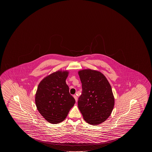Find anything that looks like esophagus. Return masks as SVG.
<instances>
[{"label": "esophagus", "instance_id": "esophagus-1", "mask_svg": "<svg viewBox=\"0 0 152 152\" xmlns=\"http://www.w3.org/2000/svg\"><path fill=\"white\" fill-rule=\"evenodd\" d=\"M74 96V99H75V101H76V102H77V99H78V98H77V96H76V95H74V96Z\"/></svg>", "mask_w": 152, "mask_h": 152}]
</instances>
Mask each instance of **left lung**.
<instances>
[{"instance_id":"obj_1","label":"left lung","mask_w":152,"mask_h":152,"mask_svg":"<svg viewBox=\"0 0 152 152\" xmlns=\"http://www.w3.org/2000/svg\"><path fill=\"white\" fill-rule=\"evenodd\" d=\"M78 75L82 93L78 98V107L87 123L100 124L109 117L114 107L111 85L104 75L96 70H82Z\"/></svg>"}]
</instances>
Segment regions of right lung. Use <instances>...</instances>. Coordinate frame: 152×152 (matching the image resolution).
<instances>
[{
	"label": "right lung",
	"instance_id": "right-lung-1",
	"mask_svg": "<svg viewBox=\"0 0 152 152\" xmlns=\"http://www.w3.org/2000/svg\"><path fill=\"white\" fill-rule=\"evenodd\" d=\"M68 75L67 71L53 72L43 79L37 87L35 99L37 110L53 124L64 121L75 104L66 83Z\"/></svg>",
	"mask_w": 152,
	"mask_h": 152
}]
</instances>
